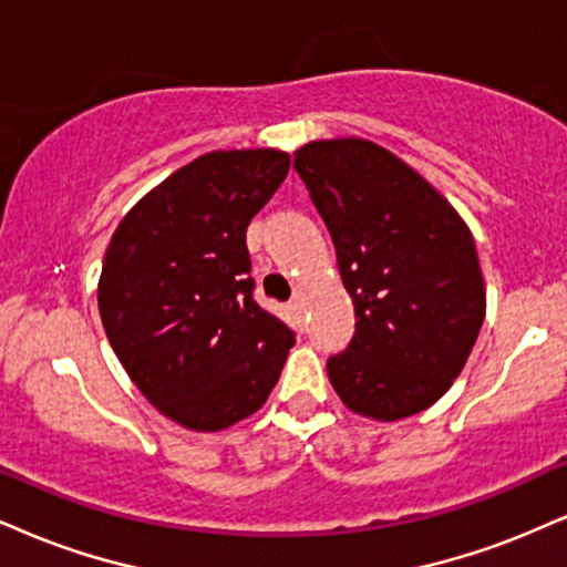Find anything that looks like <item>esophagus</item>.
<instances>
[{
	"instance_id": "34e87169",
	"label": "esophagus",
	"mask_w": 567,
	"mask_h": 567,
	"mask_svg": "<svg viewBox=\"0 0 567 567\" xmlns=\"http://www.w3.org/2000/svg\"><path fill=\"white\" fill-rule=\"evenodd\" d=\"M289 307H291V312H295V316L302 320V316H305V299H302V295H295V299H291Z\"/></svg>"
}]
</instances>
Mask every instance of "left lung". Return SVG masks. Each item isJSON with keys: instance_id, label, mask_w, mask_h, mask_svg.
<instances>
[{"instance_id": "1", "label": "left lung", "mask_w": 567, "mask_h": 567, "mask_svg": "<svg viewBox=\"0 0 567 567\" xmlns=\"http://www.w3.org/2000/svg\"><path fill=\"white\" fill-rule=\"evenodd\" d=\"M323 218L354 337L328 358L341 402L373 421L431 408L463 370L486 316L465 220L408 163L365 138L310 142L295 155Z\"/></svg>"}]
</instances>
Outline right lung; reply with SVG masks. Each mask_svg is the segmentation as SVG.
<instances>
[{
	"label": "right lung",
	"mask_w": 567,
	"mask_h": 567,
	"mask_svg": "<svg viewBox=\"0 0 567 567\" xmlns=\"http://www.w3.org/2000/svg\"><path fill=\"white\" fill-rule=\"evenodd\" d=\"M289 173L278 150L209 152L121 220L100 316L125 373L163 415L220 431L260 410L295 331L255 302L247 226Z\"/></svg>",
	"instance_id": "obj_1"
}]
</instances>
